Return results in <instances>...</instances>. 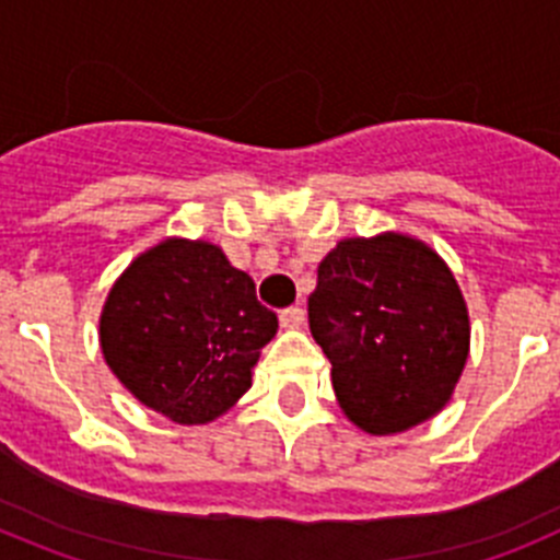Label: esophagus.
<instances>
[{"label": "esophagus", "instance_id": "34e87169", "mask_svg": "<svg viewBox=\"0 0 560 560\" xmlns=\"http://www.w3.org/2000/svg\"><path fill=\"white\" fill-rule=\"evenodd\" d=\"M280 325H283L285 330H300L305 325V311L303 308H285L283 314H280Z\"/></svg>", "mask_w": 560, "mask_h": 560}]
</instances>
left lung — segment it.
Segmentation results:
<instances>
[{
  "mask_svg": "<svg viewBox=\"0 0 560 560\" xmlns=\"http://www.w3.org/2000/svg\"><path fill=\"white\" fill-rule=\"evenodd\" d=\"M308 323L341 412L373 438L443 412L471 350L454 271L404 232L339 241L316 269Z\"/></svg>",
  "mask_w": 560,
  "mask_h": 560,
  "instance_id": "obj_1",
  "label": "left lung"
}]
</instances>
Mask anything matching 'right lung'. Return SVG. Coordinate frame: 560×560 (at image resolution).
Returning a JSON list of instances; mask_svg holds the SVG:
<instances>
[{
    "label": "right lung",
    "mask_w": 560,
    "mask_h": 560,
    "mask_svg": "<svg viewBox=\"0 0 560 560\" xmlns=\"http://www.w3.org/2000/svg\"><path fill=\"white\" fill-rule=\"evenodd\" d=\"M277 334L255 283L210 241L165 237L133 257L101 311L108 370L142 407L179 427L221 418L252 387Z\"/></svg>",
    "instance_id": "right-lung-1"
}]
</instances>
